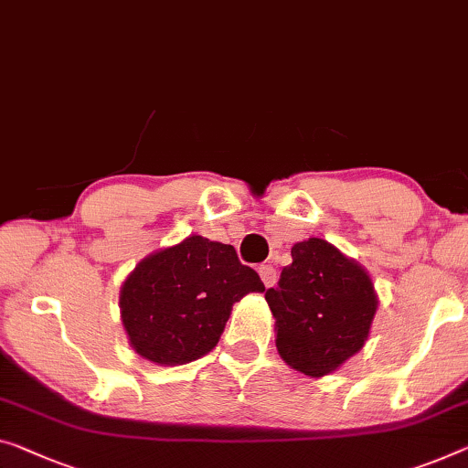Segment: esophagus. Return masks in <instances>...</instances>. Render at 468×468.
Returning <instances> with one entry per match:
<instances>
[{
    "label": "esophagus",
    "mask_w": 468,
    "mask_h": 468,
    "mask_svg": "<svg viewBox=\"0 0 468 468\" xmlns=\"http://www.w3.org/2000/svg\"><path fill=\"white\" fill-rule=\"evenodd\" d=\"M258 273H261V279L264 282V285H267V288L275 285V282H277L275 267H271V264H261V267H258Z\"/></svg>",
    "instance_id": "1"
}]
</instances>
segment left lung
<instances>
[{"label":"left lung","mask_w":468,"mask_h":468,"mask_svg":"<svg viewBox=\"0 0 468 468\" xmlns=\"http://www.w3.org/2000/svg\"><path fill=\"white\" fill-rule=\"evenodd\" d=\"M277 325V351L306 376H325L364 346L376 306L372 279L317 237L294 243L292 264L264 294Z\"/></svg>","instance_id":"left-lung-1"}]
</instances>
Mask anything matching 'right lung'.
I'll use <instances>...</instances> for the list:
<instances>
[{
	"instance_id": "obj_1",
	"label": "right lung",
	"mask_w": 468,
	"mask_h": 468,
	"mask_svg": "<svg viewBox=\"0 0 468 468\" xmlns=\"http://www.w3.org/2000/svg\"><path fill=\"white\" fill-rule=\"evenodd\" d=\"M264 292L233 246L201 235L159 250L122 285V322L138 355L159 366L199 359L218 345L237 301Z\"/></svg>"
}]
</instances>
